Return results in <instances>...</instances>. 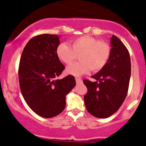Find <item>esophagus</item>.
Listing matches in <instances>:
<instances>
[{
	"instance_id": "obj_1",
	"label": "esophagus",
	"mask_w": 146,
	"mask_h": 146,
	"mask_svg": "<svg viewBox=\"0 0 146 146\" xmlns=\"http://www.w3.org/2000/svg\"><path fill=\"white\" fill-rule=\"evenodd\" d=\"M75 80H76V82H77V84H81V83H82V80L80 78H79V77H76Z\"/></svg>"
}]
</instances>
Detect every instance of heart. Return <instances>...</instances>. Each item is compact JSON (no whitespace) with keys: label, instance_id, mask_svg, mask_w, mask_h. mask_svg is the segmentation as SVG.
<instances>
[{"label":"heart","instance_id":"1","mask_svg":"<svg viewBox=\"0 0 146 146\" xmlns=\"http://www.w3.org/2000/svg\"><path fill=\"white\" fill-rule=\"evenodd\" d=\"M57 57L66 64H69L79 56L80 62L69 65L66 72L79 77L89 72L101 70L108 63L111 54L109 44L90 36L78 37L71 41V46L62 43L56 50Z\"/></svg>","mask_w":146,"mask_h":146}]
</instances>
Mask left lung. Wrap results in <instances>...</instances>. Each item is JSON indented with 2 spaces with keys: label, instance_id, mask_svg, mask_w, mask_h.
<instances>
[{
  "label": "left lung",
  "instance_id": "left-lung-1",
  "mask_svg": "<svg viewBox=\"0 0 146 146\" xmlns=\"http://www.w3.org/2000/svg\"><path fill=\"white\" fill-rule=\"evenodd\" d=\"M111 54L108 63L92 76L95 82L84 80L87 93L84 100L87 111L98 118H106L120 108L127 95L131 74L128 50L116 36L110 38Z\"/></svg>",
  "mask_w": 146,
  "mask_h": 146
}]
</instances>
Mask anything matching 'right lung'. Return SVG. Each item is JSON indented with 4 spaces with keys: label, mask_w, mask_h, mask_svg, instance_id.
<instances>
[{
    "label": "right lung",
    "mask_w": 146,
    "mask_h": 146,
    "mask_svg": "<svg viewBox=\"0 0 146 146\" xmlns=\"http://www.w3.org/2000/svg\"><path fill=\"white\" fill-rule=\"evenodd\" d=\"M59 44L57 35L44 34L33 37L23 48L19 63L22 95L29 108L45 118L64 110L66 95L76 84L72 75L56 80L64 69L56 54Z\"/></svg>",
    "instance_id": "1"
}]
</instances>
